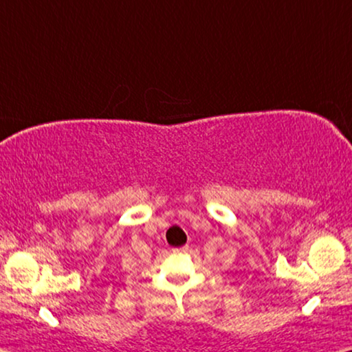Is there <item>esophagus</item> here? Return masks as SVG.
Listing matches in <instances>:
<instances>
[{
	"label": "esophagus",
	"instance_id": "obj_1",
	"mask_svg": "<svg viewBox=\"0 0 352 352\" xmlns=\"http://www.w3.org/2000/svg\"><path fill=\"white\" fill-rule=\"evenodd\" d=\"M188 250H190V248H188V245H186V246H182V248H177L174 251H175V253H186Z\"/></svg>",
	"mask_w": 352,
	"mask_h": 352
}]
</instances>
